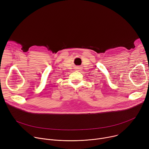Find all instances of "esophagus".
I'll return each instance as SVG.
<instances>
[{
  "instance_id": "1",
  "label": "esophagus",
  "mask_w": 149,
  "mask_h": 149,
  "mask_svg": "<svg viewBox=\"0 0 149 149\" xmlns=\"http://www.w3.org/2000/svg\"><path fill=\"white\" fill-rule=\"evenodd\" d=\"M75 68H76V70H77V71H80V70H81V67H79V66H77Z\"/></svg>"
}]
</instances>
